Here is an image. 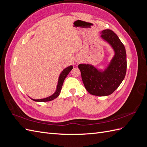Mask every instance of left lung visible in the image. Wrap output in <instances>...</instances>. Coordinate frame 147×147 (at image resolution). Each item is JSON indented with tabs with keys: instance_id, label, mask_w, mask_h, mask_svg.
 <instances>
[{
	"instance_id": "1",
	"label": "left lung",
	"mask_w": 147,
	"mask_h": 147,
	"mask_svg": "<svg viewBox=\"0 0 147 147\" xmlns=\"http://www.w3.org/2000/svg\"><path fill=\"white\" fill-rule=\"evenodd\" d=\"M100 34L101 37L110 44L115 53L107 69L100 72L89 64H79L78 68L88 92L92 95L105 96L112 94L125 77L126 53L125 47L113 31L105 29Z\"/></svg>"
}]
</instances>
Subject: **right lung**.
Returning <instances> with one entry per match:
<instances>
[{
    "label": "right lung",
    "instance_id": "right-lung-1",
    "mask_svg": "<svg viewBox=\"0 0 147 147\" xmlns=\"http://www.w3.org/2000/svg\"><path fill=\"white\" fill-rule=\"evenodd\" d=\"M72 69H73L72 65H70V66L68 67H67L65 69H64L63 72H61V74H60V76L59 77L58 83H57L56 91L54 93V94H52L50 97H47V98L41 99H32L34 101H36V102H48V101H51L53 99H56V97L58 96L60 94L61 91V88H62V86H63V83H64V81L65 77H67V75L69 74V73L70 72V71L72 70Z\"/></svg>",
    "mask_w": 147,
    "mask_h": 147
}]
</instances>
